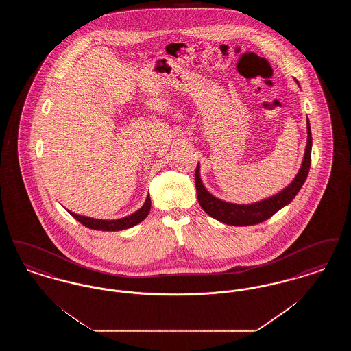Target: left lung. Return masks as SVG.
<instances>
[{
    "label": "left lung",
    "mask_w": 351,
    "mask_h": 351,
    "mask_svg": "<svg viewBox=\"0 0 351 351\" xmlns=\"http://www.w3.org/2000/svg\"><path fill=\"white\" fill-rule=\"evenodd\" d=\"M306 129H308V141H306V147L304 154V160L296 178L282 192H279L278 195L269 197L267 200L254 202L250 205H239V204H232V202L216 199L202 185L200 179V166L197 165L196 172H195V184H196L197 199L201 208L210 217L216 218L226 225H233V226L256 225L272 217L278 210H280L283 206L295 199L302 184L306 180V176L311 168V156H312V133H311V125L308 118H306Z\"/></svg>",
    "instance_id": "1"
}]
</instances>
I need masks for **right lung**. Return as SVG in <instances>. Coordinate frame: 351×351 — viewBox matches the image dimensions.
<instances>
[{
    "label": "right lung",
    "mask_w": 351,
    "mask_h": 351,
    "mask_svg": "<svg viewBox=\"0 0 351 351\" xmlns=\"http://www.w3.org/2000/svg\"><path fill=\"white\" fill-rule=\"evenodd\" d=\"M150 209V196H147V199H146L141 209H138L135 213L128 216V217L119 218V219H110V221L109 219H97V218L80 216V215H76V213L69 212V210L68 212L72 217L76 218L80 223H83L84 226L89 228V229L102 230V232H117V230L129 229V228H133L135 225H138L141 221H143L145 218L147 217Z\"/></svg>",
    "instance_id": "add662e5"
}]
</instances>
